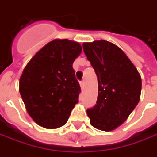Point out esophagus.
<instances>
[{
	"label": "esophagus",
	"instance_id": "34e87169",
	"mask_svg": "<svg viewBox=\"0 0 157 157\" xmlns=\"http://www.w3.org/2000/svg\"><path fill=\"white\" fill-rule=\"evenodd\" d=\"M80 86H81V88H84V86H85V82H84V80L80 81Z\"/></svg>",
	"mask_w": 157,
	"mask_h": 157
}]
</instances>
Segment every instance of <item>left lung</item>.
I'll return each mask as SVG.
<instances>
[{"mask_svg":"<svg viewBox=\"0 0 157 157\" xmlns=\"http://www.w3.org/2000/svg\"><path fill=\"white\" fill-rule=\"evenodd\" d=\"M83 50L98 78L96 105L86 110L90 123L102 131L115 129L140 100L141 76L127 55L110 42L84 43Z\"/></svg>","mask_w":157,"mask_h":157,"instance_id":"left-lung-1","label":"left lung"}]
</instances>
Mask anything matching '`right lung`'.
I'll list each match as a JSON object with an SVG mask.
<instances>
[{
	"mask_svg": "<svg viewBox=\"0 0 157 157\" xmlns=\"http://www.w3.org/2000/svg\"><path fill=\"white\" fill-rule=\"evenodd\" d=\"M81 52L77 42L53 40L23 70L19 91L29 114L41 127H62L78 102L81 89L72 63Z\"/></svg>",
	"mask_w": 157,
	"mask_h": 157,
	"instance_id": "add662e5",
	"label": "right lung"
}]
</instances>
